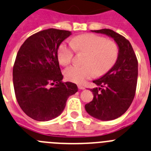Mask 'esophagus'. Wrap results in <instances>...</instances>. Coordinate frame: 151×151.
Here are the masks:
<instances>
[{
    "instance_id": "esophagus-1",
    "label": "esophagus",
    "mask_w": 151,
    "mask_h": 151,
    "mask_svg": "<svg viewBox=\"0 0 151 151\" xmlns=\"http://www.w3.org/2000/svg\"><path fill=\"white\" fill-rule=\"evenodd\" d=\"M78 89H85V87H84V86H81V85H78Z\"/></svg>"
}]
</instances>
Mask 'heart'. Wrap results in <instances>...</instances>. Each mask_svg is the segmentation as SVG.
Masks as SVG:
<instances>
[{
  "mask_svg": "<svg viewBox=\"0 0 151 151\" xmlns=\"http://www.w3.org/2000/svg\"><path fill=\"white\" fill-rule=\"evenodd\" d=\"M85 52L83 65H72L65 71L68 81L82 84L95 74L101 76L111 70L116 63L119 48L114 41L94 34L76 37L70 43L59 46L57 56L59 63L66 66L71 62L74 52Z\"/></svg>",
  "mask_w": 151,
  "mask_h": 151,
  "instance_id": "b5f03b06",
  "label": "heart"
}]
</instances>
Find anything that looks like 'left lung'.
Returning <instances> with one entry per match:
<instances>
[{"mask_svg": "<svg viewBox=\"0 0 151 151\" xmlns=\"http://www.w3.org/2000/svg\"><path fill=\"white\" fill-rule=\"evenodd\" d=\"M114 39L119 47L117 60L101 78L93 81L99 87L91 89L94 97L85 105L86 112L101 120H112L124 114L132 102L138 80V59L131 43L111 29L92 31Z\"/></svg>", "mask_w": 151, "mask_h": 151, "instance_id": "8db88e82", "label": "left lung"}]
</instances>
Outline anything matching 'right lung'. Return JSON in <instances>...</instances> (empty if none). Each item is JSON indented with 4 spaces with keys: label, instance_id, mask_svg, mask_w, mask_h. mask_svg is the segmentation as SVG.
Returning <instances> with one entry per match:
<instances>
[{
    "label": "right lung",
    "instance_id": "right-lung-1",
    "mask_svg": "<svg viewBox=\"0 0 151 151\" xmlns=\"http://www.w3.org/2000/svg\"><path fill=\"white\" fill-rule=\"evenodd\" d=\"M70 35L65 30L49 28L30 36L16 55L13 81L16 100L29 117L48 121L60 115L77 85L62 82L57 52Z\"/></svg>",
    "mask_w": 151,
    "mask_h": 151
}]
</instances>
